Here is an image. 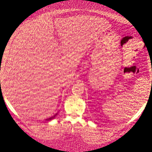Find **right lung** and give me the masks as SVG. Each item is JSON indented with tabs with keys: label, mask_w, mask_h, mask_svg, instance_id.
<instances>
[{
	"label": "right lung",
	"mask_w": 152,
	"mask_h": 152,
	"mask_svg": "<svg viewBox=\"0 0 152 152\" xmlns=\"http://www.w3.org/2000/svg\"><path fill=\"white\" fill-rule=\"evenodd\" d=\"M57 114H58V113H57V114H56L55 115H54V116H51V117H50V118H46V121H50V120L53 119V118L56 117V115H57Z\"/></svg>",
	"instance_id": "add662e5"
}]
</instances>
